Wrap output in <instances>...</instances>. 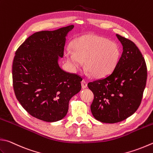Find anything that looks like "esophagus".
<instances>
[{
    "instance_id": "34e87169",
    "label": "esophagus",
    "mask_w": 153,
    "mask_h": 153,
    "mask_svg": "<svg viewBox=\"0 0 153 153\" xmlns=\"http://www.w3.org/2000/svg\"><path fill=\"white\" fill-rule=\"evenodd\" d=\"M81 85L82 88H85L87 87V82L85 80H82L81 81Z\"/></svg>"
}]
</instances>
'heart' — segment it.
<instances>
[{
    "mask_svg": "<svg viewBox=\"0 0 153 153\" xmlns=\"http://www.w3.org/2000/svg\"><path fill=\"white\" fill-rule=\"evenodd\" d=\"M120 48L117 43L105 37L86 35L76 39L73 43V49L65 51L67 62L74 70L85 67L91 75L101 79L114 70L120 57Z\"/></svg>",
    "mask_w": 153,
    "mask_h": 153,
    "instance_id": "obj_1",
    "label": "heart"
}]
</instances>
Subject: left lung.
<instances>
[{"label":"left lung","instance_id":"obj_1","mask_svg":"<svg viewBox=\"0 0 153 153\" xmlns=\"http://www.w3.org/2000/svg\"><path fill=\"white\" fill-rule=\"evenodd\" d=\"M123 51L112 73L88 83L94 100L91 106L93 117L105 123L127 119L139 107L147 79L145 59L134 43L116 34Z\"/></svg>","mask_w":153,"mask_h":153}]
</instances>
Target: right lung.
I'll return each mask as SVG.
<instances>
[{
	"label": "right lung",
	"instance_id": "right-lung-1",
	"mask_svg": "<svg viewBox=\"0 0 153 153\" xmlns=\"http://www.w3.org/2000/svg\"><path fill=\"white\" fill-rule=\"evenodd\" d=\"M74 28L37 32L15 53L13 85L17 100L31 116L55 122L67 114L69 100L81 89L82 79L59 67L64 54L66 36Z\"/></svg>",
	"mask_w": 153,
	"mask_h": 153
}]
</instances>
